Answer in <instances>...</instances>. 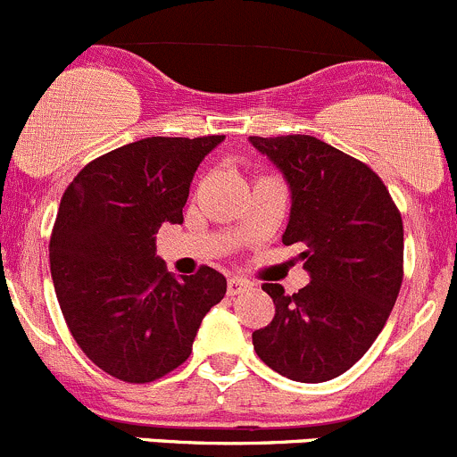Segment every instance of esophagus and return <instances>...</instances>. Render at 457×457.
<instances>
[{
    "mask_svg": "<svg viewBox=\"0 0 457 457\" xmlns=\"http://www.w3.org/2000/svg\"><path fill=\"white\" fill-rule=\"evenodd\" d=\"M248 288H251V284H248L246 279H242V278H230L228 284H227L228 295H239V293L248 291Z\"/></svg>",
    "mask_w": 457,
    "mask_h": 457,
    "instance_id": "esophagus-1",
    "label": "esophagus"
}]
</instances>
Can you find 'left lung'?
Masks as SVG:
<instances>
[{
  "label": "left lung",
  "instance_id": "8db88e82",
  "mask_svg": "<svg viewBox=\"0 0 457 457\" xmlns=\"http://www.w3.org/2000/svg\"><path fill=\"white\" fill-rule=\"evenodd\" d=\"M291 191L282 242L300 244L311 282L293 295L264 284L270 324L253 333L262 362L295 382L349 371L386 324L402 284V218L382 179L311 135L248 137Z\"/></svg>",
  "mask_w": 457,
  "mask_h": 457
}]
</instances>
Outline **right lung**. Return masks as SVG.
I'll return each mask as SVG.
<instances>
[{
	"mask_svg": "<svg viewBox=\"0 0 457 457\" xmlns=\"http://www.w3.org/2000/svg\"><path fill=\"white\" fill-rule=\"evenodd\" d=\"M222 142L126 144L84 166L62 197L48 246L57 302L79 349L117 380L151 382L178 369L227 293L211 266L175 278L155 253L157 230L184 222L197 166Z\"/></svg>",
	"mask_w": 457,
	"mask_h": 457,
	"instance_id": "obj_1",
	"label": "right lung"
}]
</instances>
